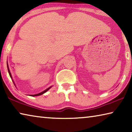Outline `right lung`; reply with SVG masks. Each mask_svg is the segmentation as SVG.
I'll return each mask as SVG.
<instances>
[{
	"label": "right lung",
	"mask_w": 132,
	"mask_h": 132,
	"mask_svg": "<svg viewBox=\"0 0 132 132\" xmlns=\"http://www.w3.org/2000/svg\"><path fill=\"white\" fill-rule=\"evenodd\" d=\"M7 69H8V72H9V75H10V77H11V79H12V80H13V79H12V74H11V73H10V70H9V66H8V64L7 63ZM13 82H14V84H15V83H14V81H13ZM52 86H51V87H48V88H46V90H45L44 91H42V92H41L40 93H38V94H33V95H29L30 96H31V97H35V96H39V95H42V94H44V93H45L46 91H48L49 90H50V89L52 87Z\"/></svg>",
	"instance_id": "add662e5"
}]
</instances>
